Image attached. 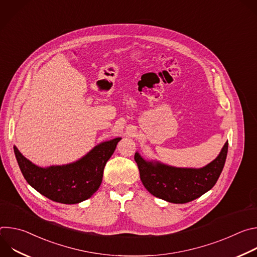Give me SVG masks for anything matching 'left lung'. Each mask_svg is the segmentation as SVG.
Instances as JSON below:
<instances>
[{"mask_svg":"<svg viewBox=\"0 0 257 257\" xmlns=\"http://www.w3.org/2000/svg\"><path fill=\"white\" fill-rule=\"evenodd\" d=\"M227 154L228 141L218 156L202 168H179L157 160L146 161L139 153H135L134 160L142 184L150 193L171 203H186L214 186L224 169Z\"/></svg>","mask_w":257,"mask_h":257,"instance_id":"1","label":"left lung"}]
</instances>
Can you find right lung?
<instances>
[{
	"mask_svg": "<svg viewBox=\"0 0 257 257\" xmlns=\"http://www.w3.org/2000/svg\"><path fill=\"white\" fill-rule=\"evenodd\" d=\"M121 139L98 143L76 162L47 168L31 163L16 146L14 153L23 177L32 188L53 201L75 204L88 199L99 188L104 166Z\"/></svg>",
	"mask_w": 257,
	"mask_h": 257,
	"instance_id": "right-lung-1",
	"label": "right lung"
}]
</instances>
